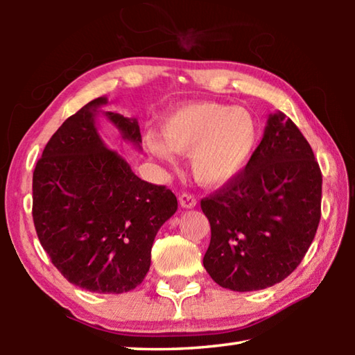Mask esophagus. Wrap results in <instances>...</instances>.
<instances>
[{
    "label": "esophagus",
    "instance_id": "34e87169",
    "mask_svg": "<svg viewBox=\"0 0 355 355\" xmlns=\"http://www.w3.org/2000/svg\"><path fill=\"white\" fill-rule=\"evenodd\" d=\"M178 200H180V205L183 208H194L197 205V199L191 194H182L178 197Z\"/></svg>",
    "mask_w": 355,
    "mask_h": 355
}]
</instances>
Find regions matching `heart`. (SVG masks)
Here are the masks:
<instances>
[{"instance_id": "1", "label": "heart", "mask_w": 355, "mask_h": 355, "mask_svg": "<svg viewBox=\"0 0 355 355\" xmlns=\"http://www.w3.org/2000/svg\"><path fill=\"white\" fill-rule=\"evenodd\" d=\"M148 153L175 164L173 152L188 155L192 175L207 186H222L239 177L252 159L258 128L248 111L202 101L178 107L161 125V137H144Z\"/></svg>"}]
</instances>
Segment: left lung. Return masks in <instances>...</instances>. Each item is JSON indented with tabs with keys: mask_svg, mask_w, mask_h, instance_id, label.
Segmentation results:
<instances>
[{
	"mask_svg": "<svg viewBox=\"0 0 355 355\" xmlns=\"http://www.w3.org/2000/svg\"><path fill=\"white\" fill-rule=\"evenodd\" d=\"M321 186L307 139L284 112L271 114L241 175L200 202L211 225L203 266L216 284L244 293L286 279L316 235Z\"/></svg>",
	"mask_w": 355,
	"mask_h": 355,
	"instance_id": "obj_1",
	"label": "left lung"
}]
</instances>
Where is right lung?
<instances>
[{
  "mask_svg": "<svg viewBox=\"0 0 355 355\" xmlns=\"http://www.w3.org/2000/svg\"><path fill=\"white\" fill-rule=\"evenodd\" d=\"M105 105L106 97L89 101L48 141L33 173V219L42 248L70 284L120 294L142 284L156 233L178 203L171 189L144 182L106 147L98 114L139 150L142 137L136 119L103 111Z\"/></svg>",
  "mask_w": 355,
  "mask_h": 355,
  "instance_id": "obj_1",
  "label": "right lung"
}]
</instances>
